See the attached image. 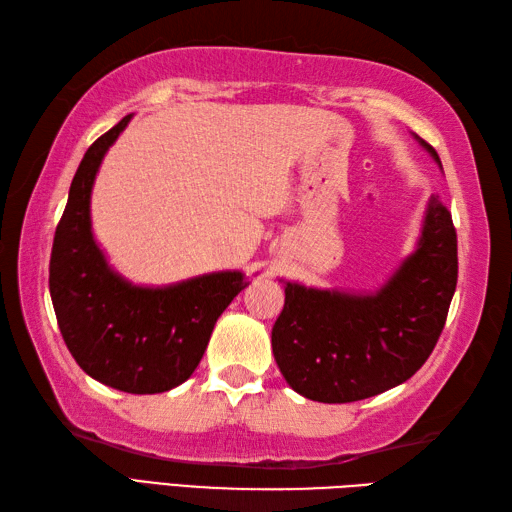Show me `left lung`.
Masks as SVG:
<instances>
[{"label":"left lung","mask_w":512,"mask_h":512,"mask_svg":"<svg viewBox=\"0 0 512 512\" xmlns=\"http://www.w3.org/2000/svg\"><path fill=\"white\" fill-rule=\"evenodd\" d=\"M436 158L438 151L420 140ZM458 284V235L431 195L416 253L376 295L286 284L273 354L297 394L354 402L405 383L436 347Z\"/></svg>","instance_id":"left-lung-1"}]
</instances>
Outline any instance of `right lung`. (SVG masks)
<instances>
[{"mask_svg": "<svg viewBox=\"0 0 512 512\" xmlns=\"http://www.w3.org/2000/svg\"><path fill=\"white\" fill-rule=\"evenodd\" d=\"M129 118L96 138L74 173L54 231L50 297L63 341L85 374L127 394H160L195 372L217 317L246 284L242 273H213L138 288L107 266L92 237L90 193Z\"/></svg>", "mask_w": 512, "mask_h": 512, "instance_id": "add662e5", "label": "right lung"}]
</instances>
